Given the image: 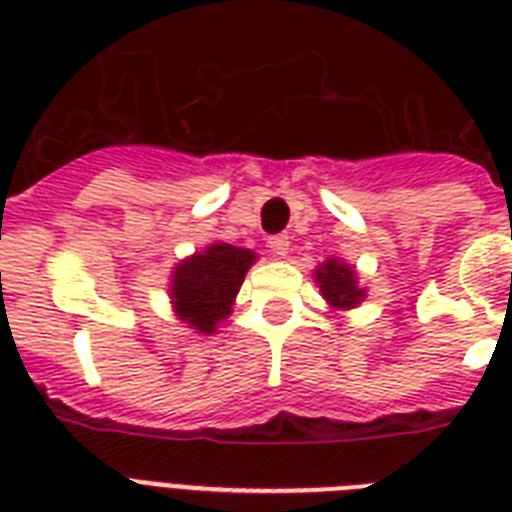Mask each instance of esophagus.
<instances>
[{"label":"esophagus","mask_w":512,"mask_h":512,"mask_svg":"<svg viewBox=\"0 0 512 512\" xmlns=\"http://www.w3.org/2000/svg\"><path fill=\"white\" fill-rule=\"evenodd\" d=\"M268 247H271L273 255L284 257L289 252V236H284V233H279V236H271V239H268Z\"/></svg>","instance_id":"34e87169"}]
</instances>
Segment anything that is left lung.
<instances>
[{"label": "left lung", "instance_id": "8db88e82", "mask_svg": "<svg viewBox=\"0 0 512 512\" xmlns=\"http://www.w3.org/2000/svg\"><path fill=\"white\" fill-rule=\"evenodd\" d=\"M316 281H319L321 295L337 308H353L364 297V289L356 287L353 268H348L345 263H337V260H327L321 265L316 271Z\"/></svg>", "mask_w": 512, "mask_h": 512}]
</instances>
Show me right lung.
I'll list each match as a JSON object with an SVG mask.
<instances>
[{"instance_id": "add662e5", "label": "right lung", "mask_w": 512, "mask_h": 512, "mask_svg": "<svg viewBox=\"0 0 512 512\" xmlns=\"http://www.w3.org/2000/svg\"><path fill=\"white\" fill-rule=\"evenodd\" d=\"M255 255L231 244H212L207 252L175 268L172 303L177 316L199 332L212 335L220 321L231 313L233 297L247 276Z\"/></svg>"}]
</instances>
